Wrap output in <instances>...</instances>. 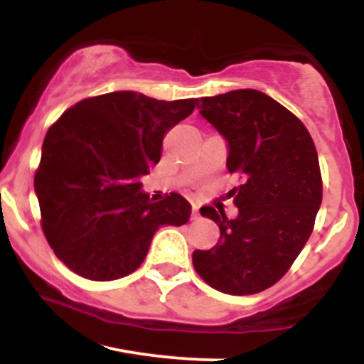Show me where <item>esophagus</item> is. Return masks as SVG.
<instances>
[{"label": "esophagus", "instance_id": "esophagus-1", "mask_svg": "<svg viewBox=\"0 0 364 364\" xmlns=\"http://www.w3.org/2000/svg\"><path fill=\"white\" fill-rule=\"evenodd\" d=\"M200 207L198 205H193V208H191V220H198L200 219Z\"/></svg>", "mask_w": 364, "mask_h": 364}]
</instances>
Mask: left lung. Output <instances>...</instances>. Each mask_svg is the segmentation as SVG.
I'll return each mask as SVG.
<instances>
[{
  "label": "left lung",
  "instance_id": "left-lung-1",
  "mask_svg": "<svg viewBox=\"0 0 364 364\" xmlns=\"http://www.w3.org/2000/svg\"><path fill=\"white\" fill-rule=\"evenodd\" d=\"M196 107L228 144V171L245 181L229 191L235 219L200 210L220 237L214 248L195 250V270L225 294H255L289 270L311 235L321 203L315 144L301 121L260 90L202 97Z\"/></svg>",
  "mask_w": 364,
  "mask_h": 364
}]
</instances>
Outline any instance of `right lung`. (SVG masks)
<instances>
[{
	"instance_id": "add662e5",
	"label": "right lung",
	"mask_w": 364,
	"mask_h": 364,
	"mask_svg": "<svg viewBox=\"0 0 364 364\" xmlns=\"http://www.w3.org/2000/svg\"><path fill=\"white\" fill-rule=\"evenodd\" d=\"M198 99L157 101L133 90L75 104L46 133L34 185L46 240L75 274L114 281L135 272L162 225L188 223L179 193L152 203L140 179L162 140Z\"/></svg>"
}]
</instances>
